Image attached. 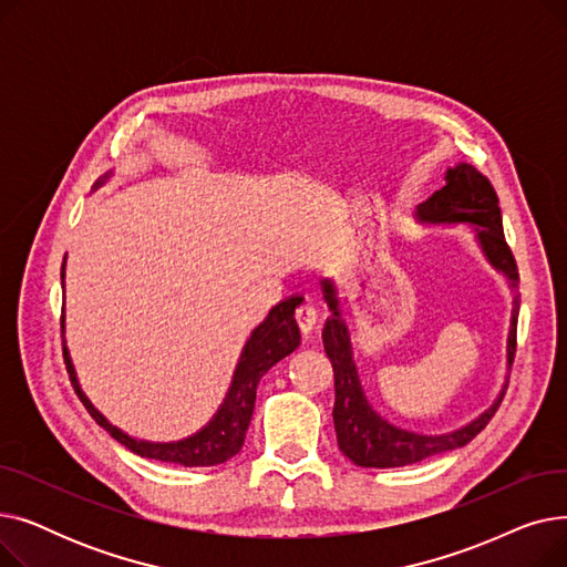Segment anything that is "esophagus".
Segmentation results:
<instances>
[{"instance_id":"esophagus-1","label":"esophagus","mask_w":567,"mask_h":567,"mask_svg":"<svg viewBox=\"0 0 567 567\" xmlns=\"http://www.w3.org/2000/svg\"><path fill=\"white\" fill-rule=\"evenodd\" d=\"M293 319H296V323H299L301 333H303V336H310V333L315 331V326H317V310H315V306L303 303V306L296 308Z\"/></svg>"}]
</instances>
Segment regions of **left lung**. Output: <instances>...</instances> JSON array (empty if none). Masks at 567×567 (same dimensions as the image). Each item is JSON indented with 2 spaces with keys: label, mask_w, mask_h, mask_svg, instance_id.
I'll use <instances>...</instances> for the list:
<instances>
[{
  "label": "left lung",
  "mask_w": 567,
  "mask_h": 567,
  "mask_svg": "<svg viewBox=\"0 0 567 567\" xmlns=\"http://www.w3.org/2000/svg\"><path fill=\"white\" fill-rule=\"evenodd\" d=\"M415 218L421 223H468L478 229V241L489 259V264L511 280V287L519 289V271L517 261L513 257L511 246L505 244L503 223H501V208L494 186L489 178L483 176L478 169L460 163L445 172V186L436 190L430 199L419 204L415 208ZM323 301L331 310L329 321L323 326V349L331 359L333 377H336V406H333V423L338 434L340 451L355 464L365 468H393L406 466L421 460H427L439 453H449L462 449L475 434H481L485 425L492 421L496 413L505 389L494 400V404L481 413L478 419L468 425L449 432V434H415L402 427L391 425L383 421L381 415L370 406L359 372H355L351 359V342L349 331L340 317V301L338 291L331 280H321ZM517 317H519V293H515L513 303V321H511V336H508V365L515 361L517 351Z\"/></svg>",
  "instance_id": "left-lung-1"
}]
</instances>
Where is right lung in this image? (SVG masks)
Returning a JSON list of instances; mask_svg holds the SVG:
<instances>
[{
	"mask_svg": "<svg viewBox=\"0 0 567 567\" xmlns=\"http://www.w3.org/2000/svg\"><path fill=\"white\" fill-rule=\"evenodd\" d=\"M62 278H64V266H62ZM301 301H303L301 296H289V299H285L282 303L271 308V312H268V317L257 326L250 340L246 342V347L241 351V359H238L231 385H229V393H227L225 402L220 404L218 413L214 415V421L184 441L152 443V441H137V439L124 434L122 430L107 423L105 415L82 393L66 344H64V363H66L73 389H75L80 402L84 404V409L92 413V419L112 439L126 445L131 453L146 457V460H158V462L182 464V466L223 464L241 451L250 419H252L259 379L278 361H282L285 355H289L301 342L299 326H296V319H293V310L301 306Z\"/></svg>",
	"mask_w": 567,
	"mask_h": 567,
	"instance_id": "right-lung-1",
	"label": "right lung"
}]
</instances>
